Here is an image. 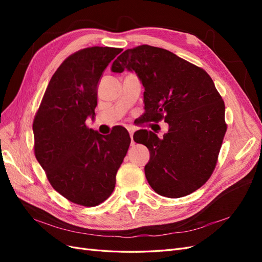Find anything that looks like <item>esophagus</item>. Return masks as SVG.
<instances>
[{"mask_svg":"<svg viewBox=\"0 0 262 262\" xmlns=\"http://www.w3.org/2000/svg\"><path fill=\"white\" fill-rule=\"evenodd\" d=\"M128 131H129V133H130V137H131V140H132V139H133V133H134V129H133V128H128ZM132 144H134L133 140H132Z\"/></svg>","mask_w":262,"mask_h":262,"instance_id":"34e87169","label":"esophagus"}]
</instances>
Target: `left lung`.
<instances>
[{"label":"left lung","mask_w":262,"mask_h":262,"mask_svg":"<svg viewBox=\"0 0 262 262\" xmlns=\"http://www.w3.org/2000/svg\"><path fill=\"white\" fill-rule=\"evenodd\" d=\"M134 71L144 86V117L169 124L163 139L140 130L133 140L149 150L145 177L155 192L181 198L195 191L215 168L227 125L225 105L205 71L157 47L122 52L112 71Z\"/></svg>","instance_id":"8db88e82"}]
</instances>
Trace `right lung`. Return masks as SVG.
Returning <instances> with one entry per match:
<instances>
[{"label": "right lung", "mask_w": 262, "mask_h": 262, "mask_svg": "<svg viewBox=\"0 0 262 262\" xmlns=\"http://www.w3.org/2000/svg\"><path fill=\"white\" fill-rule=\"evenodd\" d=\"M121 51L91 47L71 54L52 75L34 119L35 156L50 185L83 207H96L113 193L131 142L124 128L105 137L85 123L94 119L102 72Z\"/></svg>", "instance_id": "add662e5"}]
</instances>
